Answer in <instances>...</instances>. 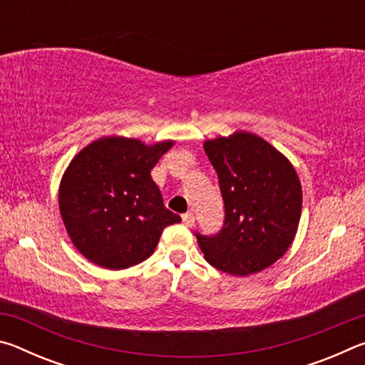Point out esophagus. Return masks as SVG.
<instances>
[{"mask_svg":"<svg viewBox=\"0 0 365 365\" xmlns=\"http://www.w3.org/2000/svg\"><path fill=\"white\" fill-rule=\"evenodd\" d=\"M182 220H183V224L187 225V227H193V224H195V215H193V212L183 214V215H182Z\"/></svg>","mask_w":365,"mask_h":365,"instance_id":"esophagus-1","label":"esophagus"}]
</instances>
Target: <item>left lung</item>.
<instances>
[{
  "mask_svg": "<svg viewBox=\"0 0 365 365\" xmlns=\"http://www.w3.org/2000/svg\"><path fill=\"white\" fill-rule=\"evenodd\" d=\"M202 146L225 205L217 235L196 233L206 261L237 277L270 267L285 255L299 225L302 190L293 164L269 141L245 130Z\"/></svg>",
  "mask_w": 365,
  "mask_h": 365,
  "instance_id": "1",
  "label": "left lung"
}]
</instances>
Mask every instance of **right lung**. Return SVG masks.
Segmentation results:
<instances>
[{
	"instance_id": "1",
	"label": "right lung",
	"mask_w": 365,
	"mask_h": 365,
	"mask_svg": "<svg viewBox=\"0 0 365 365\" xmlns=\"http://www.w3.org/2000/svg\"><path fill=\"white\" fill-rule=\"evenodd\" d=\"M174 143L113 135L73 156L59 183V211L72 245L90 262L110 270L137 265L153 255L164 228L182 220L151 178Z\"/></svg>"
}]
</instances>
